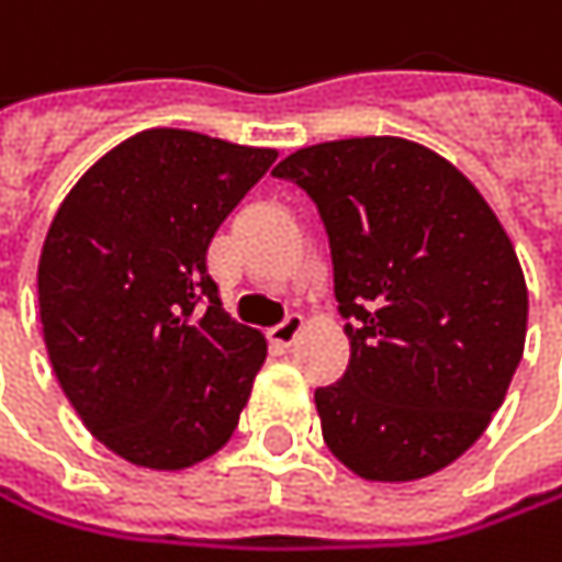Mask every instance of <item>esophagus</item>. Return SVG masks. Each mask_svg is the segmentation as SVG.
I'll use <instances>...</instances> for the list:
<instances>
[{"label":"esophagus","mask_w":562,"mask_h":562,"mask_svg":"<svg viewBox=\"0 0 562 562\" xmlns=\"http://www.w3.org/2000/svg\"><path fill=\"white\" fill-rule=\"evenodd\" d=\"M303 329H306V323H303V316L300 313H290L283 323H279L269 336H272V342H279V346H293L300 336H303Z\"/></svg>","instance_id":"obj_1"}]
</instances>
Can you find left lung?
Returning <instances> with one entry per match:
<instances>
[{
  "label": "left lung",
  "instance_id": "obj_1",
  "mask_svg": "<svg viewBox=\"0 0 562 562\" xmlns=\"http://www.w3.org/2000/svg\"><path fill=\"white\" fill-rule=\"evenodd\" d=\"M329 233L352 359L316 389L329 451L366 481L458 461L504 405L527 339V283L507 229L441 154L346 137L276 164Z\"/></svg>",
  "mask_w": 562,
  "mask_h": 562
}]
</instances>
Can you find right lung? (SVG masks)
I'll return each instance as SVG.
<instances>
[{"label":"right lung","instance_id":"add662e5","mask_svg":"<svg viewBox=\"0 0 562 562\" xmlns=\"http://www.w3.org/2000/svg\"><path fill=\"white\" fill-rule=\"evenodd\" d=\"M276 160L177 127L111 147L61 200L38 259L55 379L117 458L183 471L236 431L266 362L206 272V246Z\"/></svg>","mask_w":562,"mask_h":562}]
</instances>
